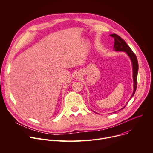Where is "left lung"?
I'll list each match as a JSON object with an SVG mask.
<instances>
[{
    "label": "left lung",
    "instance_id": "left-lung-1",
    "mask_svg": "<svg viewBox=\"0 0 153 153\" xmlns=\"http://www.w3.org/2000/svg\"><path fill=\"white\" fill-rule=\"evenodd\" d=\"M111 36L113 37L114 38V49L115 51H118V52H125L128 56L130 57L131 62H132V66H133V92L131 96V98L136 90L137 88V72H138V61L136 58V55L134 53V52L131 49V48L128 46V45L126 42V41L121 38L118 35L114 33L110 35ZM128 102L127 103L126 105H127ZM126 105L123 108L121 109H124ZM121 110V109H120ZM119 110V111H120Z\"/></svg>",
    "mask_w": 153,
    "mask_h": 153
}]
</instances>
